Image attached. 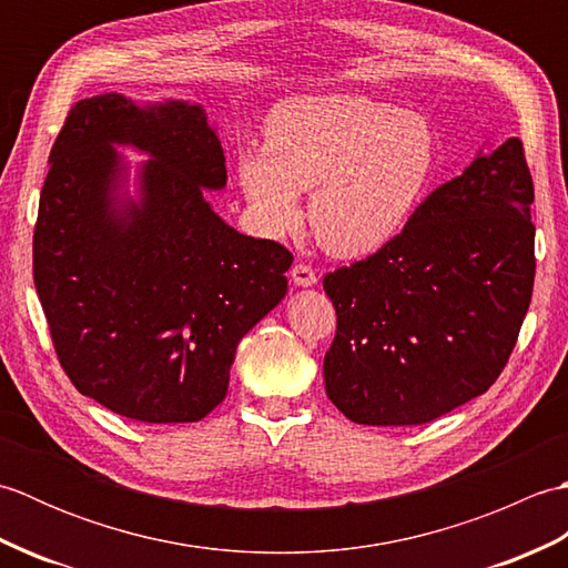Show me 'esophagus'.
<instances>
[{
	"label": "esophagus",
	"instance_id": "obj_1",
	"mask_svg": "<svg viewBox=\"0 0 568 568\" xmlns=\"http://www.w3.org/2000/svg\"><path fill=\"white\" fill-rule=\"evenodd\" d=\"M291 275H293V283L300 287H310L317 283V273L312 271V265H307V263H295Z\"/></svg>",
	"mask_w": 568,
	"mask_h": 568
}]
</instances>
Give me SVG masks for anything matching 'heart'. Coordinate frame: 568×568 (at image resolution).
Masks as SVG:
<instances>
[{
  "instance_id": "obj_1",
  "label": "heart",
  "mask_w": 568,
  "mask_h": 568,
  "mask_svg": "<svg viewBox=\"0 0 568 568\" xmlns=\"http://www.w3.org/2000/svg\"><path fill=\"white\" fill-rule=\"evenodd\" d=\"M263 151L236 159L241 190L271 234L300 216L312 190L310 229L339 258L385 248L413 220L437 168V136L425 116L358 94L295 98L273 106Z\"/></svg>"
}]
</instances>
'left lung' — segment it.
Masks as SVG:
<instances>
[{
	"mask_svg": "<svg viewBox=\"0 0 568 568\" xmlns=\"http://www.w3.org/2000/svg\"><path fill=\"white\" fill-rule=\"evenodd\" d=\"M532 202L513 136L427 195L388 246L324 275V385L348 419L425 425L496 383L532 300Z\"/></svg>",
	"mask_w": 568,
	"mask_h": 568,
	"instance_id": "1",
	"label": "left lung"
}]
</instances>
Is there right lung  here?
Instances as JSON below:
<instances>
[{
  "label": "right lung",
  "mask_w": 568,
  "mask_h": 568,
  "mask_svg": "<svg viewBox=\"0 0 568 568\" xmlns=\"http://www.w3.org/2000/svg\"><path fill=\"white\" fill-rule=\"evenodd\" d=\"M114 145L152 155L122 213ZM224 151L200 104L80 100L51 149L33 229V283L60 366L112 413L168 425L224 400L244 334L287 293L293 253L239 234L207 190Z\"/></svg>",
  "instance_id": "add662e5"
}]
</instances>
